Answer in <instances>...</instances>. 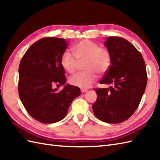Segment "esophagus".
Wrapping results in <instances>:
<instances>
[{
	"mask_svg": "<svg viewBox=\"0 0 160 160\" xmlns=\"http://www.w3.org/2000/svg\"><path fill=\"white\" fill-rule=\"evenodd\" d=\"M88 90L87 89H81V92L82 93H85Z\"/></svg>",
	"mask_w": 160,
	"mask_h": 160,
	"instance_id": "34e87169",
	"label": "esophagus"
}]
</instances>
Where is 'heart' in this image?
<instances>
[{"label":"heart","mask_w":160,"mask_h":160,"mask_svg":"<svg viewBox=\"0 0 160 160\" xmlns=\"http://www.w3.org/2000/svg\"><path fill=\"white\" fill-rule=\"evenodd\" d=\"M75 56L69 52H64L61 64L68 73L76 72L80 62L84 63V72L75 74L69 78L73 86L85 89L97 79V73H104L111 65V54L104 47L89 40H83L73 47Z\"/></svg>","instance_id":"obj_1"}]
</instances>
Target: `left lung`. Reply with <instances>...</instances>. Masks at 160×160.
Returning a JSON list of instances; mask_svg holds the SVG:
<instances>
[{
	"instance_id": "left-lung-1",
	"label": "left lung",
	"mask_w": 160,
	"mask_h": 160,
	"mask_svg": "<svg viewBox=\"0 0 160 160\" xmlns=\"http://www.w3.org/2000/svg\"><path fill=\"white\" fill-rule=\"evenodd\" d=\"M111 54V65L100 83L109 88L95 89L94 115L101 121L117 124L136 111L147 84L145 62L140 52L124 38L108 37L104 42Z\"/></svg>"
}]
</instances>
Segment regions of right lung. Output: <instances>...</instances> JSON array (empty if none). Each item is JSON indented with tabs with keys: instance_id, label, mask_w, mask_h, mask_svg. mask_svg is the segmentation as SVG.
<instances>
[{
	"instance_id": "add662e5",
	"label": "right lung",
	"mask_w": 160,
	"mask_h": 160,
	"mask_svg": "<svg viewBox=\"0 0 160 160\" xmlns=\"http://www.w3.org/2000/svg\"><path fill=\"white\" fill-rule=\"evenodd\" d=\"M65 39L47 37L34 42L20 60L18 93L23 106L36 120L55 123L66 116L80 88L66 84L62 90L54 85L66 83L61 57L67 48Z\"/></svg>"
}]
</instances>
